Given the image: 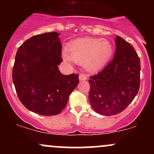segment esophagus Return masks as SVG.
Here are the masks:
<instances>
[{
	"label": "esophagus",
	"mask_w": 154,
	"mask_h": 154,
	"mask_svg": "<svg viewBox=\"0 0 154 154\" xmlns=\"http://www.w3.org/2000/svg\"><path fill=\"white\" fill-rule=\"evenodd\" d=\"M88 75H86L85 74H80L79 76V79L80 81H83V80H86L88 79Z\"/></svg>",
	"instance_id": "obj_1"
}]
</instances>
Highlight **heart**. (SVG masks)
Here are the masks:
<instances>
[{
	"label": "heart",
	"instance_id": "b5f03b06",
	"mask_svg": "<svg viewBox=\"0 0 154 154\" xmlns=\"http://www.w3.org/2000/svg\"><path fill=\"white\" fill-rule=\"evenodd\" d=\"M113 51L112 44L106 39L85 38L70 43L63 56L66 61L72 60L84 64L88 71L96 72L106 64Z\"/></svg>",
	"mask_w": 154,
	"mask_h": 154
}]
</instances>
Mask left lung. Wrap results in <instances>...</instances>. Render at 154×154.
I'll list each match as a JSON object with an SVG mask.
<instances>
[{
    "label": "left lung",
    "mask_w": 154,
    "mask_h": 154,
    "mask_svg": "<svg viewBox=\"0 0 154 154\" xmlns=\"http://www.w3.org/2000/svg\"><path fill=\"white\" fill-rule=\"evenodd\" d=\"M115 43L114 59L88 81L91 106L104 116L116 115L125 110L140 88V61L137 52L121 37L116 36Z\"/></svg>",
    "instance_id": "8db88e82"
}]
</instances>
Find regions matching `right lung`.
<instances>
[{
    "label": "right lung",
    "instance_id": "right-lung-1",
    "mask_svg": "<svg viewBox=\"0 0 154 154\" xmlns=\"http://www.w3.org/2000/svg\"><path fill=\"white\" fill-rule=\"evenodd\" d=\"M59 33L35 35L19 48L12 79L19 100L26 109L43 116L59 114L79 83L76 74L64 75Z\"/></svg>",
    "mask_w": 154,
    "mask_h": 154
}]
</instances>
